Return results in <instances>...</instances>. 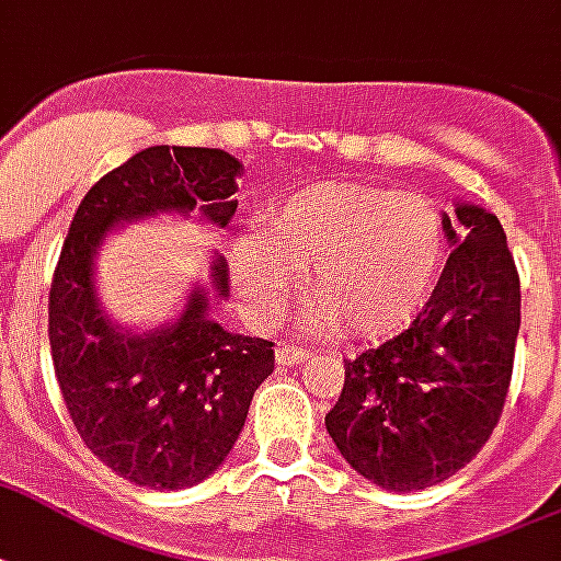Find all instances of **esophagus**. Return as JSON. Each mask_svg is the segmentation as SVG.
Listing matches in <instances>:
<instances>
[{
  "instance_id": "obj_1",
  "label": "esophagus",
  "mask_w": 561,
  "mask_h": 561,
  "mask_svg": "<svg viewBox=\"0 0 561 561\" xmlns=\"http://www.w3.org/2000/svg\"><path fill=\"white\" fill-rule=\"evenodd\" d=\"M312 356V351L309 347H300V344H279L276 347V363L282 365H297V363H306Z\"/></svg>"
}]
</instances>
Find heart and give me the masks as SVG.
Segmentation results:
<instances>
[{
  "mask_svg": "<svg viewBox=\"0 0 561 561\" xmlns=\"http://www.w3.org/2000/svg\"><path fill=\"white\" fill-rule=\"evenodd\" d=\"M446 255L431 202L365 184H318L279 198L261 217V240L234 247V282L252 318L273 321L309 270L312 323L359 339L404 330L428 302Z\"/></svg>",
  "mask_w": 561,
  "mask_h": 561,
  "instance_id": "obj_1",
  "label": "heart"
}]
</instances>
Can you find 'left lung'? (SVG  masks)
Instances as JSON below:
<instances>
[{
    "label": "left lung",
    "mask_w": 561,
    "mask_h": 561,
    "mask_svg": "<svg viewBox=\"0 0 561 561\" xmlns=\"http://www.w3.org/2000/svg\"><path fill=\"white\" fill-rule=\"evenodd\" d=\"M449 261L416 321L344 363L327 413L335 449L386 491H422L467 467L505 408L520 330V276L500 219H443Z\"/></svg>",
    "instance_id": "obj_1"
}]
</instances>
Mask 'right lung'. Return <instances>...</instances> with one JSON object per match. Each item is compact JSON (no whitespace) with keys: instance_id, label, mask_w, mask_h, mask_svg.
Segmentation results:
<instances>
[{"instance_id":"right-lung-1","label":"right lung","mask_w":561,"mask_h":561,"mask_svg":"<svg viewBox=\"0 0 561 561\" xmlns=\"http://www.w3.org/2000/svg\"><path fill=\"white\" fill-rule=\"evenodd\" d=\"M240 163L219 148L153 145L91 186L73 214L49 285V351L65 408L85 449L115 476L151 491H181L226 460L249 401L273 375V342L222 330L205 291L190 294L172 327L133 335L106 321L91 261L124 219L198 207L219 228L238 210ZM214 288L228 273L214 261Z\"/></svg>"}]
</instances>
